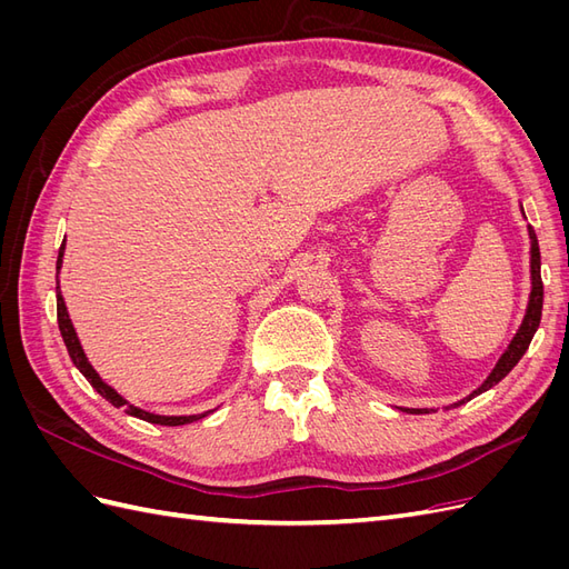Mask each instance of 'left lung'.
Instances as JSON below:
<instances>
[{
    "label": "left lung",
    "mask_w": 569,
    "mask_h": 569,
    "mask_svg": "<svg viewBox=\"0 0 569 569\" xmlns=\"http://www.w3.org/2000/svg\"><path fill=\"white\" fill-rule=\"evenodd\" d=\"M529 239H531V295H529V306H527V316L522 320V327L518 330V335H515V339L510 341L508 351L501 356V360H498L493 372L487 377V382L481 385L475 393H470L468 399H462L460 403L475 399L477 393L491 389L493 385H498L503 380V377L520 363V358L525 356V351L529 349V343L533 339V335H537V327L541 322V308H543V282H541V251H539V239L537 234H533V230L529 228ZM460 403H453V406H460ZM412 412H427V410H412Z\"/></svg>",
    "instance_id": "8db88e82"
}]
</instances>
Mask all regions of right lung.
<instances>
[{"label": "right lung", "mask_w": 569, "mask_h": 569, "mask_svg": "<svg viewBox=\"0 0 569 569\" xmlns=\"http://www.w3.org/2000/svg\"><path fill=\"white\" fill-rule=\"evenodd\" d=\"M61 261H63V244H61V249H59V258H57V272H59V268H61ZM57 320H59V330H61V337H63V343H66V349H68V356H71V360L76 363V368L88 377V382L104 396V399L109 401V403H113L116 408H123L126 406V412L128 416H134V418H140V420H147V422H151V425H166V427H178V425H189V422H194V420H201L206 412H201V416H182V418H168V416H153V412H147V410H142V408H134V406H130L123 396H120L118 391H113L109 385H104L101 382V377L94 372V368L88 363V358H84V351H82V347H80V341H78V337H76V330H73V325H71V318H68V313H66V306H63V297H61V291H59V282H57Z\"/></svg>", "instance_id": "1"}]
</instances>
